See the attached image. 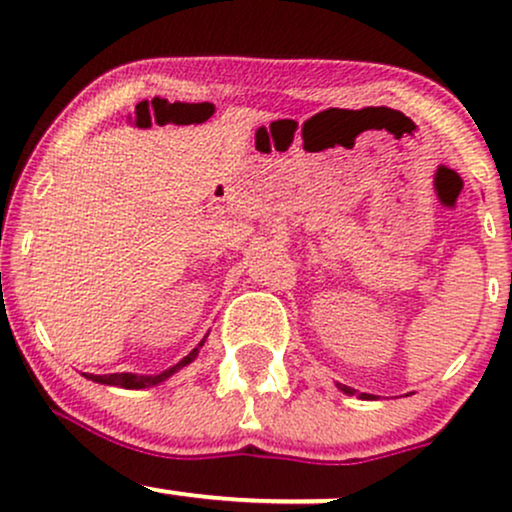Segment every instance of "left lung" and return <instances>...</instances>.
Segmentation results:
<instances>
[{"instance_id":"1","label":"left lung","mask_w":512,"mask_h":512,"mask_svg":"<svg viewBox=\"0 0 512 512\" xmlns=\"http://www.w3.org/2000/svg\"><path fill=\"white\" fill-rule=\"evenodd\" d=\"M339 390L346 392V395H354V390H351V387H346V385H339ZM361 397H368V395H361Z\"/></svg>"}]
</instances>
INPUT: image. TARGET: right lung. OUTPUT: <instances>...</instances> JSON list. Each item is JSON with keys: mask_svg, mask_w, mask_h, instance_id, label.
<instances>
[{"mask_svg": "<svg viewBox=\"0 0 512 512\" xmlns=\"http://www.w3.org/2000/svg\"><path fill=\"white\" fill-rule=\"evenodd\" d=\"M204 342H207V337L199 342L195 349L190 351L182 361L175 363V366H170L168 370H163V373L158 375H137V373H113V375H93V373H84L88 380H93V383H101V385H115V387H125V390H144V387H154L158 383H163V380H168L170 375L178 373L180 368H185L187 363H192L199 354V349H202Z\"/></svg>", "mask_w": 512, "mask_h": 512, "instance_id": "add662e5", "label": "right lung"}]
</instances>
